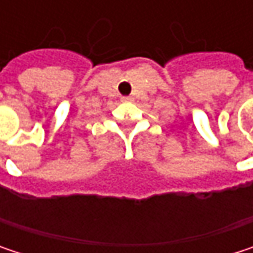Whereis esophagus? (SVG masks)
I'll use <instances>...</instances> for the list:
<instances>
[{"instance_id":"1","label":"esophagus","mask_w":253,"mask_h":253,"mask_svg":"<svg viewBox=\"0 0 253 253\" xmlns=\"http://www.w3.org/2000/svg\"><path fill=\"white\" fill-rule=\"evenodd\" d=\"M122 101H123V102H130V101H131V98H130V96H123V98H122Z\"/></svg>"}]
</instances>
